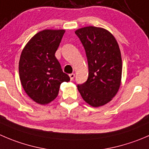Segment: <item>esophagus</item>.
Here are the masks:
<instances>
[{"label":"esophagus","mask_w":149,"mask_h":149,"mask_svg":"<svg viewBox=\"0 0 149 149\" xmlns=\"http://www.w3.org/2000/svg\"><path fill=\"white\" fill-rule=\"evenodd\" d=\"M69 76H70V80H73V79H74V77H75V74L74 73H71V74H70L69 75Z\"/></svg>","instance_id":"1"}]
</instances>
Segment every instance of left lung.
Here are the masks:
<instances>
[{
	"label": "left lung",
	"instance_id": "1",
	"mask_svg": "<svg viewBox=\"0 0 149 149\" xmlns=\"http://www.w3.org/2000/svg\"><path fill=\"white\" fill-rule=\"evenodd\" d=\"M75 33L84 47L89 67L87 81L78 85V90L91 106H102L120 87L122 61L119 44L113 34L102 27L88 26Z\"/></svg>",
	"mask_w": 149,
	"mask_h": 149
}]
</instances>
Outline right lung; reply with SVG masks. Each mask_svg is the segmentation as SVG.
Listing matches in <instances>:
<instances>
[{
  "mask_svg": "<svg viewBox=\"0 0 149 149\" xmlns=\"http://www.w3.org/2000/svg\"><path fill=\"white\" fill-rule=\"evenodd\" d=\"M65 30H44L30 38L19 62L22 86L36 102L46 105L58 95L60 84L70 81L55 57Z\"/></svg>",
  "mask_w": 149,
  "mask_h": 149,
  "instance_id": "add662e5",
  "label": "right lung"
}]
</instances>
